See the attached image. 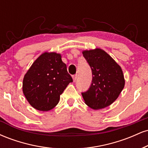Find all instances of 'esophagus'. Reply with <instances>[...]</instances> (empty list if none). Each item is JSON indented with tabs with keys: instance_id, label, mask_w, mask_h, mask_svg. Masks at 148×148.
Here are the masks:
<instances>
[{
	"instance_id": "esophagus-1",
	"label": "esophagus",
	"mask_w": 148,
	"mask_h": 148,
	"mask_svg": "<svg viewBox=\"0 0 148 148\" xmlns=\"http://www.w3.org/2000/svg\"><path fill=\"white\" fill-rule=\"evenodd\" d=\"M72 78H73V81L75 82V81H76V79H77V76H76V75L72 76Z\"/></svg>"
}]
</instances>
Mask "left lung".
I'll return each mask as SVG.
<instances>
[{"instance_id":"8db88e82","label":"left lung","mask_w":148,"mask_h":148,"mask_svg":"<svg viewBox=\"0 0 148 148\" xmlns=\"http://www.w3.org/2000/svg\"><path fill=\"white\" fill-rule=\"evenodd\" d=\"M82 53L92 73L90 87L81 93L85 103L95 110L106 108L114 102L125 87L122 68L101 49L85 50Z\"/></svg>"}]
</instances>
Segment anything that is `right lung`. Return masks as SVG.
<instances>
[{
	"mask_svg": "<svg viewBox=\"0 0 148 148\" xmlns=\"http://www.w3.org/2000/svg\"><path fill=\"white\" fill-rule=\"evenodd\" d=\"M56 52L41 54L27 71L23 80V92L35 109L48 111L58 103L60 95L73 80L67 65Z\"/></svg>",
	"mask_w": 148,
	"mask_h": 148,
	"instance_id": "right-lung-1",
	"label": "right lung"
}]
</instances>
